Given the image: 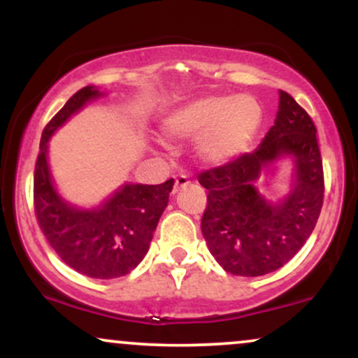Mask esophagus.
Returning <instances> with one entry per match:
<instances>
[{
  "label": "esophagus",
  "instance_id": "1",
  "mask_svg": "<svg viewBox=\"0 0 358 358\" xmlns=\"http://www.w3.org/2000/svg\"><path fill=\"white\" fill-rule=\"evenodd\" d=\"M188 183H190V182H188V178H187V176H185V175H180L178 176V178H176L175 180V187H173V193H178L180 190H182V188H185V187H187V185Z\"/></svg>",
  "mask_w": 358,
  "mask_h": 358
}]
</instances>
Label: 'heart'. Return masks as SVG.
<instances>
[{
	"label": "heart",
	"mask_w": 358,
	"mask_h": 358,
	"mask_svg": "<svg viewBox=\"0 0 358 358\" xmlns=\"http://www.w3.org/2000/svg\"><path fill=\"white\" fill-rule=\"evenodd\" d=\"M264 119L261 102L250 94H212L185 102L162 121L168 141L193 139V155L205 166L236 162L249 150Z\"/></svg>",
	"instance_id": "obj_1"
}]
</instances>
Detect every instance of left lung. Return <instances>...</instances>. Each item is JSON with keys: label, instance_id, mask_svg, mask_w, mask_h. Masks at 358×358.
Listing matches in <instances>:
<instances>
[{"label": "left lung", "instance_id": "1", "mask_svg": "<svg viewBox=\"0 0 358 358\" xmlns=\"http://www.w3.org/2000/svg\"><path fill=\"white\" fill-rule=\"evenodd\" d=\"M282 162L292 165L290 190L266 199L257 185ZM207 188L202 234L208 250L227 273L256 278L286 264L313 232L323 205V168L316 127L289 94L279 90L274 126L252 153L203 171Z\"/></svg>", "mask_w": 358, "mask_h": 358}]
</instances>
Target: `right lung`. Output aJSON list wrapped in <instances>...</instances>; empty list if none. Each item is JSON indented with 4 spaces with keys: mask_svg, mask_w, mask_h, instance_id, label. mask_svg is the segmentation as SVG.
Wrapping results in <instances>:
<instances>
[{
    "mask_svg": "<svg viewBox=\"0 0 358 358\" xmlns=\"http://www.w3.org/2000/svg\"><path fill=\"white\" fill-rule=\"evenodd\" d=\"M101 97L106 92L99 87L80 89L43 129L34 199L40 229L62 261L84 276L113 279L131 273L145 259L173 180L162 185L124 183L92 207H79L64 199L48 165V141L73 114Z\"/></svg>",
    "mask_w": 358,
    "mask_h": 358,
    "instance_id": "obj_1",
    "label": "right lung"
}]
</instances>
